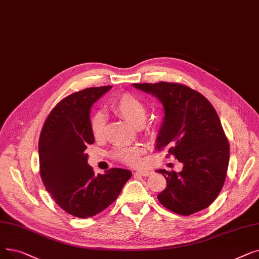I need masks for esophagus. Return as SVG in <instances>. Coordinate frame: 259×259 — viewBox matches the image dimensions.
<instances>
[{
	"mask_svg": "<svg viewBox=\"0 0 259 259\" xmlns=\"http://www.w3.org/2000/svg\"><path fill=\"white\" fill-rule=\"evenodd\" d=\"M134 175H136V176H141V177H148V176L151 175V171H148V170H139V171L134 172Z\"/></svg>",
	"mask_w": 259,
	"mask_h": 259,
	"instance_id": "1",
	"label": "esophagus"
}]
</instances>
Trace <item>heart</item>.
Instances as JSON below:
<instances>
[{"instance_id":"b5f03b06","label":"heart","mask_w":259,"mask_h":259,"mask_svg":"<svg viewBox=\"0 0 259 259\" xmlns=\"http://www.w3.org/2000/svg\"><path fill=\"white\" fill-rule=\"evenodd\" d=\"M112 110L123 119L129 121L131 125L140 127L147 117V110L140 99L130 94H122L114 99L111 105ZM105 115L96 112L92 115L90 126L92 134L95 138H102L105 132ZM145 148L141 145H134L131 147H121L115 151V157L120 162L130 166H138L142 163V155Z\"/></svg>"}]
</instances>
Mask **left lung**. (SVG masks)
Segmentation results:
<instances>
[{
    "mask_svg": "<svg viewBox=\"0 0 259 259\" xmlns=\"http://www.w3.org/2000/svg\"><path fill=\"white\" fill-rule=\"evenodd\" d=\"M160 100L164 117L155 149L183 164L182 170L157 169L166 188L160 203L179 215L188 216L208 207L221 192L230 160V146L216 110L199 92L170 82L133 83Z\"/></svg>",
    "mask_w": 259,
    "mask_h": 259,
    "instance_id": "obj_1",
    "label": "left lung"
}]
</instances>
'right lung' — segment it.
I'll return each mask as SVG.
<instances>
[{"label":"right lung","mask_w":259,"mask_h":259,"mask_svg":"<svg viewBox=\"0 0 259 259\" xmlns=\"http://www.w3.org/2000/svg\"><path fill=\"white\" fill-rule=\"evenodd\" d=\"M111 85L88 88L56 106L39 139L40 175L48 192L63 210L78 218L97 215L114 202L130 170L112 168L95 176L85 149L95 142L90 110Z\"/></svg>","instance_id":"obj_1"}]
</instances>
